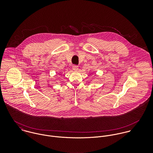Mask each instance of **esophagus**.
<instances>
[{"instance_id": "obj_1", "label": "esophagus", "mask_w": 153, "mask_h": 153, "mask_svg": "<svg viewBox=\"0 0 153 153\" xmlns=\"http://www.w3.org/2000/svg\"><path fill=\"white\" fill-rule=\"evenodd\" d=\"M72 69L74 71H77L78 70V66L76 65L72 66Z\"/></svg>"}]
</instances>
